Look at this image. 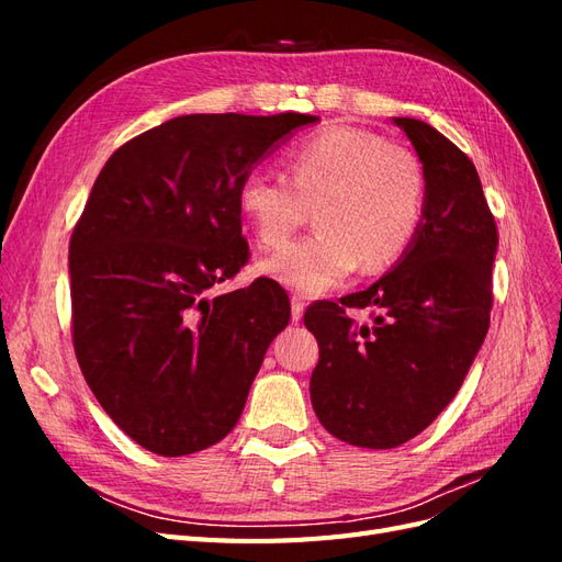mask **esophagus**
I'll return each mask as SVG.
<instances>
[{"label": "esophagus", "instance_id": "obj_1", "mask_svg": "<svg viewBox=\"0 0 562 562\" xmlns=\"http://www.w3.org/2000/svg\"><path fill=\"white\" fill-rule=\"evenodd\" d=\"M291 316H293L295 323L302 321V316H304V300L300 295L291 297Z\"/></svg>", "mask_w": 562, "mask_h": 562}]
</instances>
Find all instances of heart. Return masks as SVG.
<instances>
[{"instance_id": "obj_1", "label": "heart", "mask_w": 562, "mask_h": 562, "mask_svg": "<svg viewBox=\"0 0 562 562\" xmlns=\"http://www.w3.org/2000/svg\"><path fill=\"white\" fill-rule=\"evenodd\" d=\"M283 176L252 171L239 211L262 248L277 250L314 209L316 234L260 265L302 295L328 293L356 267L382 269L411 248L427 206V173L413 149L359 126H333L297 145Z\"/></svg>"}]
</instances>
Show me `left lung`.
<instances>
[{"label": "left lung", "instance_id": "obj_1", "mask_svg": "<svg viewBox=\"0 0 562 562\" xmlns=\"http://www.w3.org/2000/svg\"><path fill=\"white\" fill-rule=\"evenodd\" d=\"M427 173L415 241L366 291L316 302L312 405L335 438L389 450L415 438L462 386L490 328L497 225L473 161L419 119L394 116ZM347 308H372L356 324Z\"/></svg>", "mask_w": 562, "mask_h": 562}]
</instances>
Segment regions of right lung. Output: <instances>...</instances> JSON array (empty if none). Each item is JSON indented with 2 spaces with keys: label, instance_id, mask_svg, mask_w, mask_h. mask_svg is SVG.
<instances>
[{
  "label": "right lung",
  "instance_id": "obj_1",
  "mask_svg": "<svg viewBox=\"0 0 562 562\" xmlns=\"http://www.w3.org/2000/svg\"><path fill=\"white\" fill-rule=\"evenodd\" d=\"M318 116L184 114L119 147L70 239L72 342L112 422L161 457L223 440L291 318L271 279L211 297L248 262L239 184Z\"/></svg>",
  "mask_w": 562,
  "mask_h": 562
}]
</instances>
